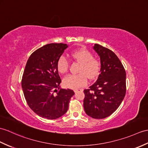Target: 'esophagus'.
Masks as SVG:
<instances>
[{
    "instance_id": "1",
    "label": "esophagus",
    "mask_w": 148,
    "mask_h": 148,
    "mask_svg": "<svg viewBox=\"0 0 148 148\" xmlns=\"http://www.w3.org/2000/svg\"><path fill=\"white\" fill-rule=\"evenodd\" d=\"M75 92H77V91H82V90H81V89H76V90H74Z\"/></svg>"
}]
</instances>
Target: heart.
<instances>
[{
    "mask_svg": "<svg viewBox=\"0 0 148 148\" xmlns=\"http://www.w3.org/2000/svg\"><path fill=\"white\" fill-rule=\"evenodd\" d=\"M72 58L79 63L77 74H69L64 77L65 86L71 89H78L87 84L88 77L92 79L98 75L100 70V62L94 58L92 54L86 49L75 50L71 53ZM68 62L66 58L61 56L58 60L57 67L60 73H65L67 70Z\"/></svg>",
    "mask_w": 148,
    "mask_h": 148,
    "instance_id": "obj_1",
    "label": "heart"
}]
</instances>
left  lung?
<instances>
[{"label":"left lung","instance_id":"8db88e82","mask_svg":"<svg viewBox=\"0 0 148 148\" xmlns=\"http://www.w3.org/2000/svg\"><path fill=\"white\" fill-rule=\"evenodd\" d=\"M94 50L100 58L101 68L97 81L84 90V109L96 119L112 115L121 104L126 92V73L118 57L108 49L95 44Z\"/></svg>","mask_w":148,"mask_h":148}]
</instances>
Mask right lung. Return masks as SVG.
Listing matches in <instances>:
<instances>
[{
    "label": "right lung",
    "instance_id": "add662e5",
    "mask_svg": "<svg viewBox=\"0 0 148 148\" xmlns=\"http://www.w3.org/2000/svg\"><path fill=\"white\" fill-rule=\"evenodd\" d=\"M67 47L64 43L45 45L34 51L26 62L21 81L24 96L29 108L43 118L53 120L64 115L74 95L73 90L59 86L57 64Z\"/></svg>",
    "mask_w": 148,
    "mask_h": 148
}]
</instances>
